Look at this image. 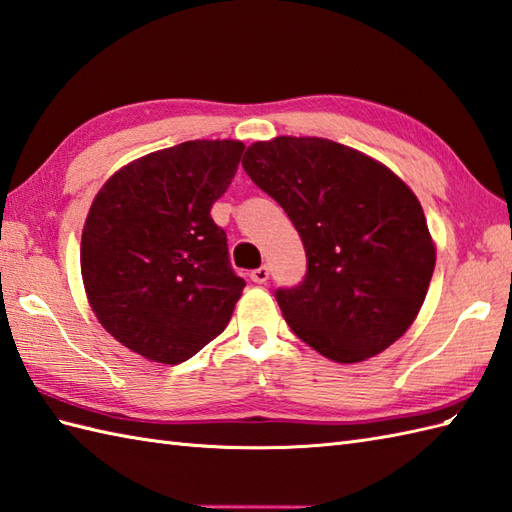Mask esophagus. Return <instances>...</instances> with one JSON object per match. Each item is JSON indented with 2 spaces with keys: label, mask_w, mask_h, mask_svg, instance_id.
<instances>
[{
  "label": "esophagus",
  "mask_w": 512,
  "mask_h": 512,
  "mask_svg": "<svg viewBox=\"0 0 512 512\" xmlns=\"http://www.w3.org/2000/svg\"><path fill=\"white\" fill-rule=\"evenodd\" d=\"M252 280L256 282V285H265V282L269 280V269L263 265L252 271Z\"/></svg>",
  "instance_id": "1"
}]
</instances>
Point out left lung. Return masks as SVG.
Wrapping results in <instances>:
<instances>
[{
    "mask_svg": "<svg viewBox=\"0 0 512 512\" xmlns=\"http://www.w3.org/2000/svg\"><path fill=\"white\" fill-rule=\"evenodd\" d=\"M243 168L304 243L302 285L276 293L291 331L337 363L366 361L401 339L436 267L412 188L370 155L326 138L254 142Z\"/></svg>",
    "mask_w": 512,
    "mask_h": 512,
    "instance_id": "left-lung-1",
    "label": "left lung"
}]
</instances>
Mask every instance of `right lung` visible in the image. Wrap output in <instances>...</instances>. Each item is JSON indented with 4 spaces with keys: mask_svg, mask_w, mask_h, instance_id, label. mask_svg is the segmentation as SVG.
<instances>
[{
    "mask_svg": "<svg viewBox=\"0 0 512 512\" xmlns=\"http://www.w3.org/2000/svg\"><path fill=\"white\" fill-rule=\"evenodd\" d=\"M241 140H190L138 157L98 190L81 238L87 302L144 359L177 366L219 337L243 295L210 208Z\"/></svg>",
    "mask_w": 512,
    "mask_h": 512,
    "instance_id": "obj_1",
    "label": "right lung"
}]
</instances>
